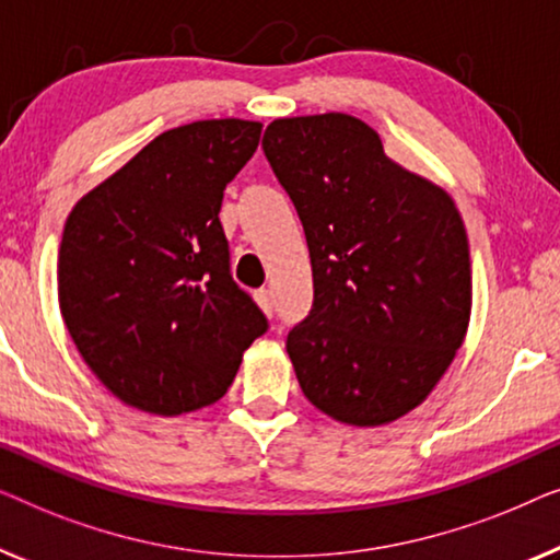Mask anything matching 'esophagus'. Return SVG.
<instances>
[{"instance_id":"esophagus-1","label":"esophagus","mask_w":560,"mask_h":560,"mask_svg":"<svg viewBox=\"0 0 560 560\" xmlns=\"http://www.w3.org/2000/svg\"><path fill=\"white\" fill-rule=\"evenodd\" d=\"M254 296H256L258 306H261V310H264L266 314L273 312V294H271V289H258Z\"/></svg>"}]
</instances>
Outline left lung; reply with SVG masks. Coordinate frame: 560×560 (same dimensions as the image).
<instances>
[{
	"mask_svg": "<svg viewBox=\"0 0 560 560\" xmlns=\"http://www.w3.org/2000/svg\"><path fill=\"white\" fill-rule=\"evenodd\" d=\"M264 152L312 258L310 317L287 337L304 396L350 427L400 419L434 390L469 327L459 210L350 114L271 121Z\"/></svg>",
	"mask_w": 560,
	"mask_h": 560,
	"instance_id": "1",
	"label": "left lung"
}]
</instances>
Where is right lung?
<instances>
[{
    "label": "right lung",
    "instance_id": "right-lung-1",
    "mask_svg": "<svg viewBox=\"0 0 560 560\" xmlns=\"http://www.w3.org/2000/svg\"><path fill=\"white\" fill-rule=\"evenodd\" d=\"M261 129L210 119L164 131L70 210L60 314L85 365L126 406L177 416L215 404L269 329L231 277L218 218Z\"/></svg>",
    "mask_w": 560,
    "mask_h": 560
}]
</instances>
